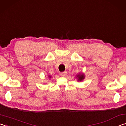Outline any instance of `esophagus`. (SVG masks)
Here are the masks:
<instances>
[{
	"instance_id": "34e87169",
	"label": "esophagus",
	"mask_w": 126,
	"mask_h": 126,
	"mask_svg": "<svg viewBox=\"0 0 126 126\" xmlns=\"http://www.w3.org/2000/svg\"><path fill=\"white\" fill-rule=\"evenodd\" d=\"M60 75H61V76H66L67 75V72L65 71V72H61V73L60 74Z\"/></svg>"
}]
</instances>
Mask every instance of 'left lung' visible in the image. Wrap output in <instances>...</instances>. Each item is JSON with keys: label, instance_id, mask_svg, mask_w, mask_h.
<instances>
[{"label": "left lung", "instance_id": "8db88e82", "mask_svg": "<svg viewBox=\"0 0 126 126\" xmlns=\"http://www.w3.org/2000/svg\"><path fill=\"white\" fill-rule=\"evenodd\" d=\"M76 78L78 79V81H82L83 80V79H85V75L83 74H79L77 75Z\"/></svg>", "mask_w": 126, "mask_h": 126}]
</instances>
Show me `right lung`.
I'll return each instance as SVG.
<instances>
[{
	"mask_svg": "<svg viewBox=\"0 0 126 126\" xmlns=\"http://www.w3.org/2000/svg\"><path fill=\"white\" fill-rule=\"evenodd\" d=\"M51 77V76H48V78H50Z\"/></svg>",
	"mask_w": 126,
	"mask_h": 126,
	"instance_id": "1",
	"label": "right lung"
}]
</instances>
